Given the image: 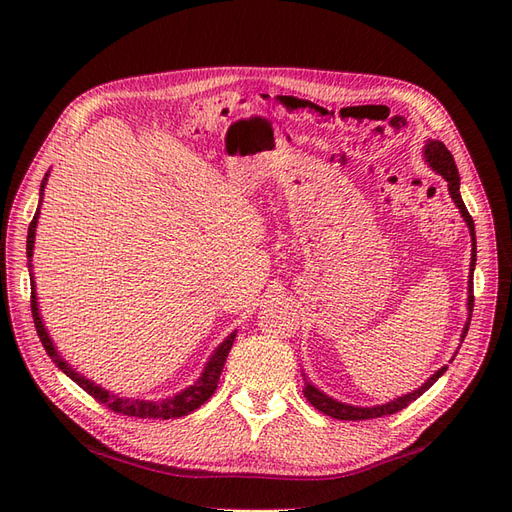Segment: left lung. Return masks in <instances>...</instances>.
<instances>
[{
  "instance_id": "obj_1",
  "label": "left lung",
  "mask_w": 512,
  "mask_h": 512,
  "mask_svg": "<svg viewBox=\"0 0 512 512\" xmlns=\"http://www.w3.org/2000/svg\"><path fill=\"white\" fill-rule=\"evenodd\" d=\"M425 158H427L429 166H431L433 170H438V173L448 181V192H451L453 200L457 203V207H459V211H461V215H463V220H466V222H468V226H470L472 245H474V250H472V262H470V271L474 273V265H476V235H474V220H472V215L468 213L466 205H463L461 194H459V173H457L455 158L451 156V151L446 149V145H444V143H440V141H427V145H425ZM468 307H470V318H472V309H474V282H472V275H470V297H468ZM468 327H470V322H466V329H463V335H461V337H466ZM444 371H446V367L438 369L436 374H433V376H431V378H429V380H427V382H425L418 391H414V393H410V395H404V397H399V399L391 401V404L376 406V408H354V406L339 404V401H335V399L327 397L324 393H320V391L316 389V386H312L309 382H305L303 395L307 397L309 404H312L316 410H320L322 414H327V416H331V418H339V421H367V418L389 416V414H395V412H399V410L408 408L416 397H421V395L429 389V386H433V382H436V380L444 374Z\"/></svg>"
}]
</instances>
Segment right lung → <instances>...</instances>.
Wrapping results in <instances>:
<instances>
[{"mask_svg":"<svg viewBox=\"0 0 512 512\" xmlns=\"http://www.w3.org/2000/svg\"><path fill=\"white\" fill-rule=\"evenodd\" d=\"M46 181V179H44ZM44 181L40 188H44ZM36 222H38V213L34 215L32 224H29V230H27V258H32V252H34V237H36ZM32 316H34V324H36V331H38V337L40 342L46 350V354L51 356L53 363L64 371V374L74 380L76 384L81 386V389L94 397L98 404H104L108 410H113L117 414H123V416H134V418H153V421H166V418H179V416H185L194 412L196 408H200L205 404V401L215 393V389H218L220 384V376H222V369H224V363H226V356L232 348V342H235V335L232 333L230 337H226L224 342L220 344V348L213 352V356L209 359L203 376L198 378L196 384H192L190 389H185L183 393L175 395L173 399H164V401H138V399H123V397H115L108 391L100 389V386H96L94 382L85 380L81 374H76V371L72 367H68V363L61 359V356L57 354L53 342L49 333H46L44 324L40 320V314H38V303H36V292H34V280H32Z\"/></svg>","mask_w":512,"mask_h":512,"instance_id":"1","label":"right lung"}]
</instances>
